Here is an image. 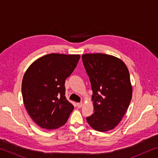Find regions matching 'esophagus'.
I'll return each instance as SVG.
<instances>
[{
    "mask_svg": "<svg viewBox=\"0 0 158 158\" xmlns=\"http://www.w3.org/2000/svg\"><path fill=\"white\" fill-rule=\"evenodd\" d=\"M82 105H83V103L82 102H79V103H77V107H78V108H81V106H82Z\"/></svg>",
    "mask_w": 158,
    "mask_h": 158,
    "instance_id": "esophagus-1",
    "label": "esophagus"
}]
</instances>
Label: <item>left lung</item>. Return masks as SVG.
<instances>
[{"instance_id":"8db88e82","label":"left lung","mask_w":158,"mask_h":158,"mask_svg":"<svg viewBox=\"0 0 158 158\" xmlns=\"http://www.w3.org/2000/svg\"><path fill=\"white\" fill-rule=\"evenodd\" d=\"M93 90L94 114L86 118L99 132L116 127L126 112L132 95L129 70L123 61L104 53L82 55Z\"/></svg>"}]
</instances>
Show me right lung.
I'll use <instances>...</instances> for the list:
<instances>
[{"label":"right lung","mask_w":158,"mask_h":158,"mask_svg":"<svg viewBox=\"0 0 158 158\" xmlns=\"http://www.w3.org/2000/svg\"><path fill=\"white\" fill-rule=\"evenodd\" d=\"M80 56L50 53L38 58L23 75L21 93L29 116L40 127L57 129L65 125L74 106L65 98V79Z\"/></svg>","instance_id":"1"}]
</instances>
